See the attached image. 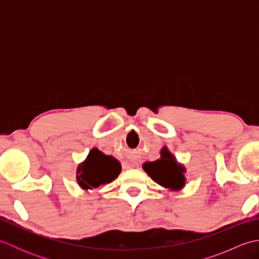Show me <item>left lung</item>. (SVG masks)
<instances>
[{"instance_id":"obj_1","label":"left lung","mask_w":259,"mask_h":259,"mask_svg":"<svg viewBox=\"0 0 259 259\" xmlns=\"http://www.w3.org/2000/svg\"><path fill=\"white\" fill-rule=\"evenodd\" d=\"M145 171L150 176V178L170 189H180L185 185V169L176 161V158L168 151L167 148L161 150V158L152 162H145Z\"/></svg>"}]
</instances>
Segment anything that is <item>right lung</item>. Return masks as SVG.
<instances>
[{"label":"right lung","instance_id":"1","mask_svg":"<svg viewBox=\"0 0 259 259\" xmlns=\"http://www.w3.org/2000/svg\"><path fill=\"white\" fill-rule=\"evenodd\" d=\"M120 171L121 164L117 159L93 148L85 162L78 168V181L83 189L98 188L100 185L111 183Z\"/></svg>","mask_w":259,"mask_h":259}]
</instances>
